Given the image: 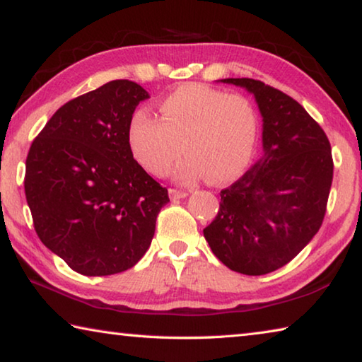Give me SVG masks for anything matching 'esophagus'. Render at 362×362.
<instances>
[{"instance_id":"34e87169","label":"esophagus","mask_w":362,"mask_h":362,"mask_svg":"<svg viewBox=\"0 0 362 362\" xmlns=\"http://www.w3.org/2000/svg\"><path fill=\"white\" fill-rule=\"evenodd\" d=\"M187 194H188V193L183 192V189H177V188H170V189H169V196H170V198H174V199L185 198Z\"/></svg>"}]
</instances>
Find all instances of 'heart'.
I'll return each instance as SVG.
<instances>
[{"instance_id":"b5f03b06","label":"heart","mask_w":362,"mask_h":362,"mask_svg":"<svg viewBox=\"0 0 362 362\" xmlns=\"http://www.w3.org/2000/svg\"><path fill=\"white\" fill-rule=\"evenodd\" d=\"M156 118L146 110L127 122L132 156L153 175H166L182 151L175 179L189 183L206 175L211 183L240 177L254 156L259 115L247 97L206 84L187 83L159 100Z\"/></svg>"}]
</instances>
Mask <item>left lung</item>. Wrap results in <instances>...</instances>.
<instances>
[{
  "mask_svg": "<svg viewBox=\"0 0 362 362\" xmlns=\"http://www.w3.org/2000/svg\"><path fill=\"white\" fill-rule=\"evenodd\" d=\"M222 81L254 94L263 118V155L220 192V209L203 233L225 267L260 276L289 263L321 228L332 151L322 127L292 97L259 79Z\"/></svg>",
  "mask_w": 362,
  "mask_h": 362,
  "instance_id": "left-lung-1",
  "label": "left lung"
}]
</instances>
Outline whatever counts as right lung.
<instances>
[{"mask_svg":"<svg viewBox=\"0 0 362 362\" xmlns=\"http://www.w3.org/2000/svg\"><path fill=\"white\" fill-rule=\"evenodd\" d=\"M145 99L142 86L115 79L60 107L30 146L23 185L36 235L84 276L136 265L169 203L127 145V122Z\"/></svg>","mask_w":362,"mask_h":362,"instance_id":"obj_1","label":"right lung"}]
</instances>
